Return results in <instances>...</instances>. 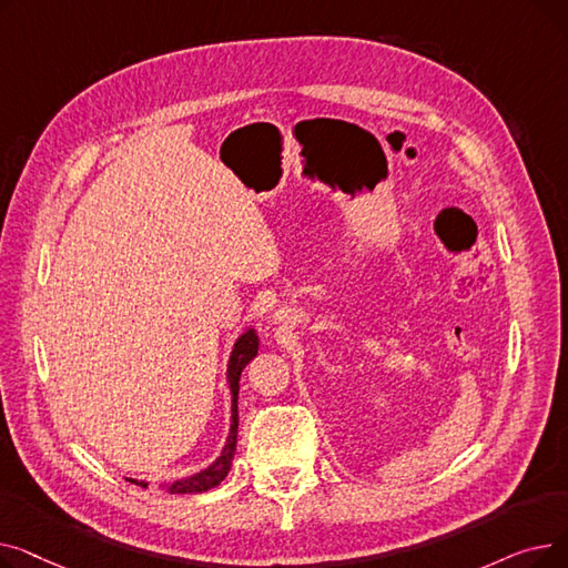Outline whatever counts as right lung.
Returning <instances> with one entry per match:
<instances>
[{
	"label": "right lung",
	"mask_w": 568,
	"mask_h": 568,
	"mask_svg": "<svg viewBox=\"0 0 568 568\" xmlns=\"http://www.w3.org/2000/svg\"><path fill=\"white\" fill-rule=\"evenodd\" d=\"M260 349V341L253 326H248L246 332L239 334L232 343L230 356H227V368H225V382H227V389H230V433L227 439L221 449V456L212 463L206 465L204 469H197L195 474L182 476V479H174V481H163L159 488L170 493V495H191V493H206L216 488L232 467V458L236 452V430H239V409H236V400H239V379H242V371L248 366V362H253L257 356ZM135 486L146 488L149 481L142 479H129Z\"/></svg>",
	"instance_id": "add662e5"
}]
</instances>
